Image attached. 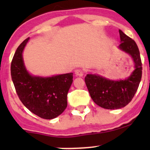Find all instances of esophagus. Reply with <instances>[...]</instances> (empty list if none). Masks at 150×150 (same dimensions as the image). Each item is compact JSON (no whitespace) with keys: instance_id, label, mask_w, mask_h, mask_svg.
<instances>
[{"instance_id":"1","label":"esophagus","mask_w":150,"mask_h":150,"mask_svg":"<svg viewBox=\"0 0 150 150\" xmlns=\"http://www.w3.org/2000/svg\"><path fill=\"white\" fill-rule=\"evenodd\" d=\"M75 75H77V76L81 77V76H83V71L82 69H75Z\"/></svg>"}]
</instances>
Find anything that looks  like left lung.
Segmentation results:
<instances>
[{
	"instance_id": "left-lung-1",
	"label": "left lung",
	"mask_w": 150,
	"mask_h": 150,
	"mask_svg": "<svg viewBox=\"0 0 150 150\" xmlns=\"http://www.w3.org/2000/svg\"><path fill=\"white\" fill-rule=\"evenodd\" d=\"M121 43L119 48L132 57L135 63L134 72L123 81H110L97 75L88 74L85 82L90 96L99 107L117 110L125 107L134 98L142 75V64L139 50L134 40L119 30Z\"/></svg>"
}]
</instances>
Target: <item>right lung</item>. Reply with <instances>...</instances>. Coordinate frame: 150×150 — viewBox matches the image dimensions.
<instances>
[{
    "label": "right lung",
    "mask_w": 150,
    "mask_h": 150,
    "mask_svg": "<svg viewBox=\"0 0 150 150\" xmlns=\"http://www.w3.org/2000/svg\"><path fill=\"white\" fill-rule=\"evenodd\" d=\"M28 40L29 38L19 45L11 64V75L16 92L30 112L43 119L55 118L67 106V96L72 83L73 73L48 78L30 75L22 59V51Z\"/></svg>",
    "instance_id": "obj_1"
}]
</instances>
